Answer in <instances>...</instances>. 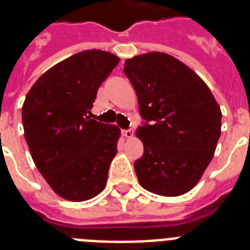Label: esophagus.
Here are the masks:
<instances>
[{
    "instance_id": "1",
    "label": "esophagus",
    "mask_w": 250,
    "mask_h": 250,
    "mask_svg": "<svg viewBox=\"0 0 250 250\" xmlns=\"http://www.w3.org/2000/svg\"><path fill=\"white\" fill-rule=\"evenodd\" d=\"M123 135L125 136L126 139H131L134 136V131L131 129H127V130H123Z\"/></svg>"
}]
</instances>
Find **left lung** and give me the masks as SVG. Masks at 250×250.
I'll list each match as a JSON object with an SVG mask.
<instances>
[{
    "label": "left lung",
    "mask_w": 250,
    "mask_h": 250,
    "mask_svg": "<svg viewBox=\"0 0 250 250\" xmlns=\"http://www.w3.org/2000/svg\"><path fill=\"white\" fill-rule=\"evenodd\" d=\"M144 124L136 136L144 154L134 163L140 185L164 196L191 190L211 161L219 140L222 111L207 83L164 52L125 61Z\"/></svg>",
    "instance_id": "1"
}]
</instances>
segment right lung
Returning <instances> with one entry per match:
<instances>
[{
	"label": "right lung",
	"instance_id": "1",
	"mask_svg": "<svg viewBox=\"0 0 250 250\" xmlns=\"http://www.w3.org/2000/svg\"><path fill=\"white\" fill-rule=\"evenodd\" d=\"M119 61L101 50L72 55L39 77L22 106L25 139L35 165L63 199L89 200L106 185L120 129L87 114Z\"/></svg>",
	"mask_w": 250,
	"mask_h": 250
}]
</instances>
